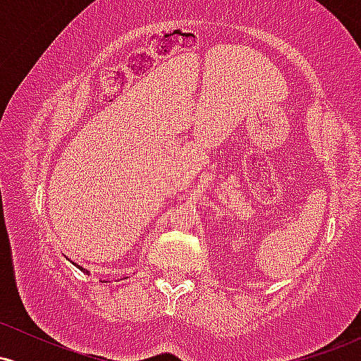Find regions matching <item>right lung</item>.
I'll return each instance as SVG.
<instances>
[{"instance_id":"1","label":"right lung","mask_w":361,"mask_h":361,"mask_svg":"<svg viewBox=\"0 0 361 361\" xmlns=\"http://www.w3.org/2000/svg\"><path fill=\"white\" fill-rule=\"evenodd\" d=\"M74 264V267H76V268H80V270L82 271V273H86V275H88L90 276V271L88 270H86V268H82L81 267V264H78V263H73ZM127 279V276H120V280H126ZM100 281H105V280H100Z\"/></svg>"}]
</instances>
